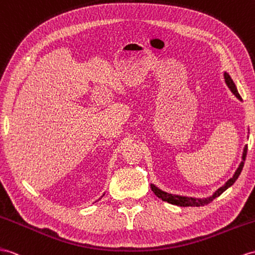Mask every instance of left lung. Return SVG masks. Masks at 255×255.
Here are the masks:
<instances>
[{
	"instance_id": "1",
	"label": "left lung",
	"mask_w": 255,
	"mask_h": 255,
	"mask_svg": "<svg viewBox=\"0 0 255 255\" xmlns=\"http://www.w3.org/2000/svg\"><path fill=\"white\" fill-rule=\"evenodd\" d=\"M224 78H225V83L228 86V88H230L232 90V93L236 96L239 100H243L241 99L240 95L238 94V90L236 88V85H235V83L233 82L232 77L228 75L226 72L224 73ZM247 149H248V146L246 145L245 148H244V154H243V161L240 162V165L238 167V169L236 170V172H235V174L233 175V178H231L230 180H228L226 183L220 187L218 191H215L213 193L212 196H210V197L208 198H204V199H200V198H193V197H186V196H180V195H172V194H168L164 191L159 190L158 187H156L154 184H151V188L152 191L154 192V194L157 196L158 198H160L161 200L164 201H167L169 202V204L171 205H175V206H180V207H200V206H205V205H208L210 204V202L215 199L217 197H219V196L224 193L228 187H231L235 182H236V180L238 179L239 174L241 173V170H243L244 168V164H245V160H246V156H247Z\"/></svg>"
}]
</instances>
